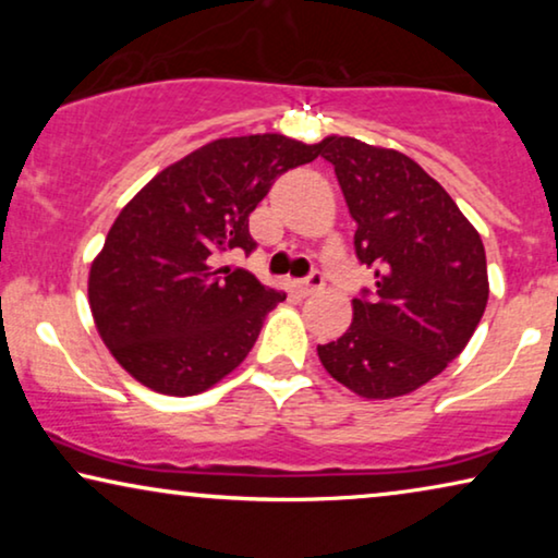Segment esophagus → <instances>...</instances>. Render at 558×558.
I'll list each match as a JSON object with an SVG mask.
<instances>
[{"mask_svg": "<svg viewBox=\"0 0 558 558\" xmlns=\"http://www.w3.org/2000/svg\"><path fill=\"white\" fill-rule=\"evenodd\" d=\"M294 292L300 294V296H310V294H317L319 289L325 287V279H323V274H312L310 279H300V281H294Z\"/></svg>", "mask_w": 558, "mask_h": 558, "instance_id": "34e87169", "label": "esophagus"}]
</instances>
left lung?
<instances>
[{
    "instance_id": "8db88e82",
    "label": "left lung",
    "mask_w": 558,
    "mask_h": 558,
    "mask_svg": "<svg viewBox=\"0 0 558 558\" xmlns=\"http://www.w3.org/2000/svg\"><path fill=\"white\" fill-rule=\"evenodd\" d=\"M319 155L357 223L355 254L376 269L348 330L317 345L319 363L361 399L407 396L439 376L480 325L490 294L483 239L401 151L332 134Z\"/></svg>"
}]
</instances>
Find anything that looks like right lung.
I'll list each match as a JSON object with an SVG mask.
<instances>
[{"label":"right lung","mask_w":558,"mask_h":558,"mask_svg":"<svg viewBox=\"0 0 558 558\" xmlns=\"http://www.w3.org/2000/svg\"><path fill=\"white\" fill-rule=\"evenodd\" d=\"M317 155L319 144L284 134L228 136L165 167L121 208L90 264L88 304L129 376L195 396L239 368L287 294L220 262L254 251L248 216L281 172Z\"/></svg>","instance_id":"1"}]
</instances>
